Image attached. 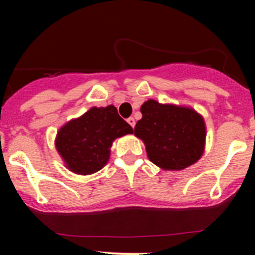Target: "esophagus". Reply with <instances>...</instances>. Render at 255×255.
Masks as SVG:
<instances>
[{"mask_svg": "<svg viewBox=\"0 0 255 255\" xmlns=\"http://www.w3.org/2000/svg\"><path fill=\"white\" fill-rule=\"evenodd\" d=\"M127 122H128V124H129L130 126H131V127H135V120H134L133 118H129V119H127Z\"/></svg>", "mask_w": 255, "mask_h": 255, "instance_id": "obj_1", "label": "esophagus"}]
</instances>
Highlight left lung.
Wrapping results in <instances>:
<instances>
[{
    "mask_svg": "<svg viewBox=\"0 0 255 255\" xmlns=\"http://www.w3.org/2000/svg\"><path fill=\"white\" fill-rule=\"evenodd\" d=\"M142 119L134 134L145 142L147 157L165 170H182L194 164L204 152L206 129L194 110L150 99L140 108Z\"/></svg>",
    "mask_w": 255,
    "mask_h": 255,
    "instance_id": "8db88e82",
    "label": "left lung"
}]
</instances>
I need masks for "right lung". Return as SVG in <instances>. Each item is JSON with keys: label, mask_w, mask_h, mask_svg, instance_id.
<instances>
[{"label": "right lung", "mask_w": 255, "mask_h": 255, "mask_svg": "<svg viewBox=\"0 0 255 255\" xmlns=\"http://www.w3.org/2000/svg\"><path fill=\"white\" fill-rule=\"evenodd\" d=\"M133 133L114 105L91 108L58 130L56 148L71 171L89 175L107 164L116 137Z\"/></svg>", "instance_id": "1"}]
</instances>
